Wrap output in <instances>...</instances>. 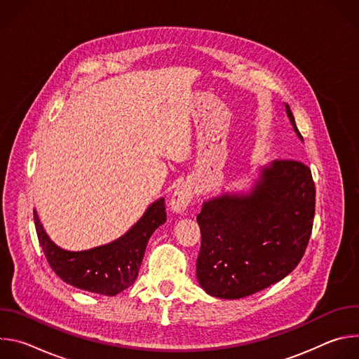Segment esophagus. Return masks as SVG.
Segmentation results:
<instances>
[{"mask_svg":"<svg viewBox=\"0 0 359 359\" xmlns=\"http://www.w3.org/2000/svg\"><path fill=\"white\" fill-rule=\"evenodd\" d=\"M193 194H194V190H193V186L190 183L180 184L175 190V193L172 194V198H170L172 210L175 213H183L190 204V201L193 198Z\"/></svg>","mask_w":359,"mask_h":359,"instance_id":"obj_1","label":"esophagus"}]
</instances>
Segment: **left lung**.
Segmentation results:
<instances>
[{
  "mask_svg": "<svg viewBox=\"0 0 359 359\" xmlns=\"http://www.w3.org/2000/svg\"><path fill=\"white\" fill-rule=\"evenodd\" d=\"M285 111L302 139L288 105ZM314 215L311 169L298 161H274L247 194L226 193L203 203L196 267L201 288L236 299L283 280L302 259Z\"/></svg>",
  "mask_w": 359,
  "mask_h": 359,
  "instance_id": "1",
  "label": "left lung"
}]
</instances>
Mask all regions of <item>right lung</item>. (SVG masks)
<instances>
[{"mask_svg":"<svg viewBox=\"0 0 359 359\" xmlns=\"http://www.w3.org/2000/svg\"><path fill=\"white\" fill-rule=\"evenodd\" d=\"M34 222L46 262L62 281L112 297L135 283L150 236L166 222L165 198L151 203L140 220L121 238L85 251L58 247L45 233L35 210Z\"/></svg>","mask_w":359,"mask_h":359,"instance_id":"add662e5","label":"right lung"}]
</instances>
